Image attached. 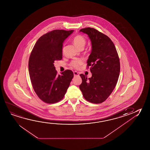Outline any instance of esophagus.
<instances>
[{"mask_svg":"<svg viewBox=\"0 0 150 150\" xmlns=\"http://www.w3.org/2000/svg\"><path fill=\"white\" fill-rule=\"evenodd\" d=\"M73 73H74V76H79V73H78V72H77V71H74V72H73Z\"/></svg>","mask_w":150,"mask_h":150,"instance_id":"esophagus-1","label":"esophagus"}]
</instances>
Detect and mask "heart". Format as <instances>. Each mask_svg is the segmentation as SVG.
<instances>
[{"label":"heart","instance_id":"heart-1","mask_svg":"<svg viewBox=\"0 0 150 150\" xmlns=\"http://www.w3.org/2000/svg\"><path fill=\"white\" fill-rule=\"evenodd\" d=\"M73 42H74V45L80 49L84 48L86 43V40L83 36L81 35H77L73 38ZM83 63V61L82 60H73L70 63V65L74 69H78Z\"/></svg>","mask_w":150,"mask_h":150}]
</instances>
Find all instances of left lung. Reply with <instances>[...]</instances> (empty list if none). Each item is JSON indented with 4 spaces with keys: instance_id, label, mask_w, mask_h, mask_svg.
<instances>
[{
    "instance_id": "1",
    "label": "left lung",
    "mask_w": 150,
    "mask_h": 150,
    "mask_svg": "<svg viewBox=\"0 0 150 150\" xmlns=\"http://www.w3.org/2000/svg\"><path fill=\"white\" fill-rule=\"evenodd\" d=\"M80 32L89 37L92 50L87 60L92 77L80 74L82 83L79 88L84 98L95 104L105 101L113 92L117 83L120 72V61L113 42L106 35L94 28H82Z\"/></svg>"
}]
</instances>
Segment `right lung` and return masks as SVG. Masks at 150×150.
<instances>
[{
	"instance_id": "1",
	"label": "right lung",
	"mask_w": 150,
	"mask_h": 150,
	"mask_svg": "<svg viewBox=\"0 0 150 150\" xmlns=\"http://www.w3.org/2000/svg\"><path fill=\"white\" fill-rule=\"evenodd\" d=\"M73 30H55L38 39L30 53L28 71L31 83L39 99L48 104L60 101L64 97L74 77L67 69L58 75L55 61L62 59L63 42Z\"/></svg>"
}]
</instances>
